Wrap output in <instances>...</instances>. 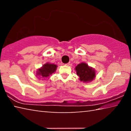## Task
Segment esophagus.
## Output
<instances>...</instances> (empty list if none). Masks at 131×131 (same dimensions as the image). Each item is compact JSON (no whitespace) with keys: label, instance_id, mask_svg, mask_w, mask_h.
I'll return each instance as SVG.
<instances>
[{"label":"esophagus","instance_id":"34e87169","mask_svg":"<svg viewBox=\"0 0 131 131\" xmlns=\"http://www.w3.org/2000/svg\"><path fill=\"white\" fill-rule=\"evenodd\" d=\"M69 65H70V63H66V64H65V65H67V66Z\"/></svg>","mask_w":131,"mask_h":131}]
</instances>
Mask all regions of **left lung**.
I'll list each match as a JSON object with an SVG mask.
<instances>
[{"label": "left lung", "instance_id": "8db88e82", "mask_svg": "<svg viewBox=\"0 0 131 131\" xmlns=\"http://www.w3.org/2000/svg\"><path fill=\"white\" fill-rule=\"evenodd\" d=\"M77 74L80 77V80L84 82L91 81L95 76V70L90 68L87 63H81L76 67Z\"/></svg>", "mask_w": 131, "mask_h": 131}]
</instances>
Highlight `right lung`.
Segmentation results:
<instances>
[{"instance_id": "1", "label": "right lung", "mask_w": 131, "mask_h": 131, "mask_svg": "<svg viewBox=\"0 0 131 131\" xmlns=\"http://www.w3.org/2000/svg\"><path fill=\"white\" fill-rule=\"evenodd\" d=\"M57 68V66L54 64L51 63H46L44 65L41 69L37 70L36 76L42 78H45L49 76L50 74H51L55 72Z\"/></svg>"}]
</instances>
